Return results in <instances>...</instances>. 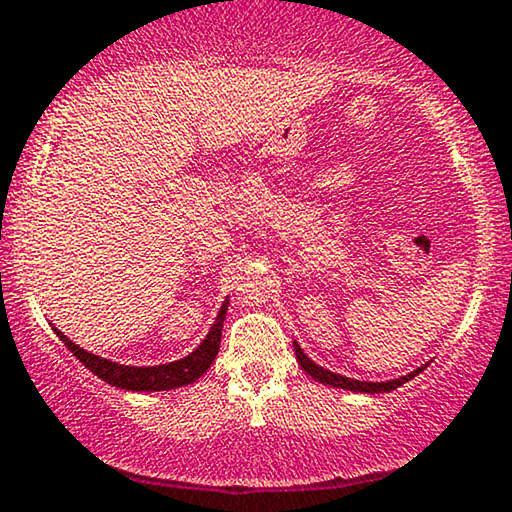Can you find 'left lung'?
<instances>
[{
	"instance_id": "left-lung-1",
	"label": "left lung",
	"mask_w": 512,
	"mask_h": 512,
	"mask_svg": "<svg viewBox=\"0 0 512 512\" xmlns=\"http://www.w3.org/2000/svg\"><path fill=\"white\" fill-rule=\"evenodd\" d=\"M293 347H296V359L300 363V368L305 370L307 375H312L314 380L321 382V384H331V387H338V389H349V391H363V394H384V391H394L405 384L412 377L422 373L424 368H417L415 373L405 375V377H398V380H389V382H361V380H352V377H342L338 373H331V370H324L321 366H317L312 359H307V354H303V349H300L298 342H293Z\"/></svg>"
}]
</instances>
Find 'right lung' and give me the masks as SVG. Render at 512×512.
Instances as JSON below:
<instances>
[{
    "instance_id": "1",
    "label": "right lung",
    "mask_w": 512,
    "mask_h": 512,
    "mask_svg": "<svg viewBox=\"0 0 512 512\" xmlns=\"http://www.w3.org/2000/svg\"><path fill=\"white\" fill-rule=\"evenodd\" d=\"M226 310H228V300L221 305L212 331H209L207 338L200 342V347L188 356H184V359L165 363V366H149V368L121 366V363L100 359V356L90 354L79 345H74V342L69 340L67 335H62L58 328H55V333H58V338L65 342V347L90 370V373L111 384V387L128 389V391H167V389L186 387V384L195 382L198 377L207 373V368L212 366L216 354H219L221 328H223V319H226Z\"/></svg>"
}]
</instances>
